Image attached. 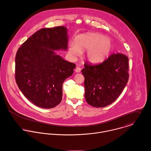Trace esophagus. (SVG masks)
<instances>
[{
  "mask_svg": "<svg viewBox=\"0 0 151 151\" xmlns=\"http://www.w3.org/2000/svg\"><path fill=\"white\" fill-rule=\"evenodd\" d=\"M81 69L80 68H79V67L76 68V69H75V72L76 73H79V72H81Z\"/></svg>",
  "mask_w": 151,
  "mask_h": 151,
  "instance_id": "esophagus-1",
  "label": "esophagus"
}]
</instances>
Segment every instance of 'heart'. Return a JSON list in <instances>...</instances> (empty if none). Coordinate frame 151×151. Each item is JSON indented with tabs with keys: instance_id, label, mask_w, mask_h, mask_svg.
Masks as SVG:
<instances>
[{
	"instance_id": "1",
	"label": "heart",
	"mask_w": 151,
	"mask_h": 151,
	"mask_svg": "<svg viewBox=\"0 0 151 151\" xmlns=\"http://www.w3.org/2000/svg\"><path fill=\"white\" fill-rule=\"evenodd\" d=\"M112 49L111 42L105 36L97 33H88L79 35L75 39V43H70L68 53L75 58L81 55V50H88V60L91 63H98L109 56Z\"/></svg>"
}]
</instances>
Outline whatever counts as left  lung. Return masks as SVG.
Masks as SVG:
<instances>
[{
  "mask_svg": "<svg viewBox=\"0 0 151 151\" xmlns=\"http://www.w3.org/2000/svg\"><path fill=\"white\" fill-rule=\"evenodd\" d=\"M128 60L125 55L114 53L100 64H84L82 72L88 104L102 108L116 100L128 81Z\"/></svg>",
  "mask_w": 151,
  "mask_h": 151,
  "instance_id": "left-lung-1",
  "label": "left lung"
}]
</instances>
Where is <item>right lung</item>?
<instances>
[{
    "label": "right lung",
    "mask_w": 151,
    "mask_h": 151,
    "mask_svg": "<svg viewBox=\"0 0 151 151\" xmlns=\"http://www.w3.org/2000/svg\"><path fill=\"white\" fill-rule=\"evenodd\" d=\"M68 29L43 28L35 32L19 48L15 58L18 88L33 104L50 109L62 99V85L72 75L76 65L64 60L55 50H66Z\"/></svg>",
    "instance_id": "right-lung-1"
}]
</instances>
